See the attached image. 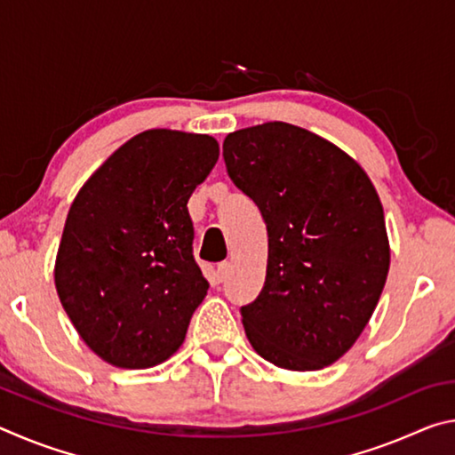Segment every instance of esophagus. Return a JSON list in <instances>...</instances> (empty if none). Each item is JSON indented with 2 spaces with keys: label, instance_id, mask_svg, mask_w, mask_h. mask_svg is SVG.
I'll use <instances>...</instances> for the list:
<instances>
[{
  "label": "esophagus",
  "instance_id": "obj_1",
  "mask_svg": "<svg viewBox=\"0 0 455 455\" xmlns=\"http://www.w3.org/2000/svg\"><path fill=\"white\" fill-rule=\"evenodd\" d=\"M230 273H233V265H230L228 260H225V263H220V265L217 267V273H214V275H217V281L222 283V281L228 279Z\"/></svg>",
  "mask_w": 455,
  "mask_h": 455
}]
</instances>
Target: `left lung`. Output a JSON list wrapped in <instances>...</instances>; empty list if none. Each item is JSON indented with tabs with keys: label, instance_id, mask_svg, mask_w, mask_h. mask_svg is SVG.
<instances>
[{
	"label": "left lung",
	"instance_id": "obj_1",
	"mask_svg": "<svg viewBox=\"0 0 455 455\" xmlns=\"http://www.w3.org/2000/svg\"><path fill=\"white\" fill-rule=\"evenodd\" d=\"M222 158L268 235L263 291L241 307L252 349L291 371L335 363L371 319L387 279L375 187L349 154L287 122L228 134Z\"/></svg>",
	"mask_w": 455,
	"mask_h": 455
}]
</instances>
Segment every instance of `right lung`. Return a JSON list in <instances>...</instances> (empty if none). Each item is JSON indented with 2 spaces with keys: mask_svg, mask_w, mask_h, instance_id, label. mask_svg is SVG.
Masks as SVG:
<instances>
[{
  "mask_svg": "<svg viewBox=\"0 0 455 455\" xmlns=\"http://www.w3.org/2000/svg\"><path fill=\"white\" fill-rule=\"evenodd\" d=\"M217 160L212 136L146 130L74 198L53 279L84 343L110 365L154 367L187 337L209 291L187 203Z\"/></svg>",
  "mask_w": 455,
  "mask_h": 455,
  "instance_id": "add662e5",
  "label": "right lung"
}]
</instances>
